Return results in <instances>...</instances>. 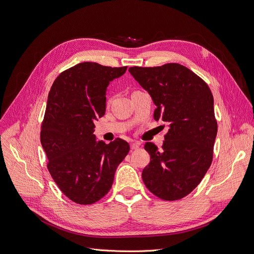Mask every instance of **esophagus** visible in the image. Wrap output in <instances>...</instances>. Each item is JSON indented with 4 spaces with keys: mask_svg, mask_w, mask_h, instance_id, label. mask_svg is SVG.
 Returning <instances> with one entry per match:
<instances>
[{
    "mask_svg": "<svg viewBox=\"0 0 254 254\" xmlns=\"http://www.w3.org/2000/svg\"><path fill=\"white\" fill-rule=\"evenodd\" d=\"M139 142L138 141H135V142H132L131 144H130V148H131V150H136L138 147H139Z\"/></svg>",
    "mask_w": 254,
    "mask_h": 254,
    "instance_id": "1",
    "label": "esophagus"
}]
</instances>
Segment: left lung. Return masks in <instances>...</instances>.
Instances as JSON below:
<instances>
[{
	"instance_id": "left-lung-1",
	"label": "left lung",
	"mask_w": 254,
	"mask_h": 254,
	"mask_svg": "<svg viewBox=\"0 0 254 254\" xmlns=\"http://www.w3.org/2000/svg\"><path fill=\"white\" fill-rule=\"evenodd\" d=\"M129 72L151 95L157 106L154 119L170 127L161 149L144 144L151 161L142 171L143 183L163 200L183 198L200 183L213 160L217 121L212 92L194 72L177 63L134 66Z\"/></svg>"
}]
</instances>
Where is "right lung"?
I'll return each mask as SVG.
<instances>
[{"label": "right lung", "mask_w": 254, "mask_h": 254, "mask_svg": "<svg viewBox=\"0 0 254 254\" xmlns=\"http://www.w3.org/2000/svg\"><path fill=\"white\" fill-rule=\"evenodd\" d=\"M125 67L83 62L63 71L48 93L40 140L47 168L64 194L79 204H92L111 190L118 165L130 147L117 138L97 141L94 121L105 114L106 88Z\"/></svg>", "instance_id": "1"}]
</instances>
